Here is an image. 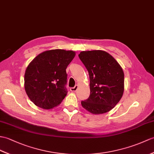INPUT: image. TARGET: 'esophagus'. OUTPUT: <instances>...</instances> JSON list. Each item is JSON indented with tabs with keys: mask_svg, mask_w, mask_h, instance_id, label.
<instances>
[{
	"mask_svg": "<svg viewBox=\"0 0 154 154\" xmlns=\"http://www.w3.org/2000/svg\"><path fill=\"white\" fill-rule=\"evenodd\" d=\"M78 85H75V86L74 87H72V88H70V91H71V92H75L77 90V88H78Z\"/></svg>",
	"mask_w": 154,
	"mask_h": 154,
	"instance_id": "34e87169",
	"label": "esophagus"
}]
</instances>
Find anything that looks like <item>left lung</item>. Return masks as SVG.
Listing matches in <instances>:
<instances>
[{"mask_svg":"<svg viewBox=\"0 0 154 154\" xmlns=\"http://www.w3.org/2000/svg\"><path fill=\"white\" fill-rule=\"evenodd\" d=\"M88 70L91 94L81 102L83 108L92 114L112 110L122 98L124 72L113 57L103 51H82L79 54Z\"/></svg>","mask_w":154,"mask_h":154,"instance_id":"1","label":"left lung"}]
</instances>
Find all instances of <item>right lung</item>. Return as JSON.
Instances as JSON below:
<instances>
[{"label":"right lung","mask_w":154,"mask_h":154,"mask_svg":"<svg viewBox=\"0 0 154 154\" xmlns=\"http://www.w3.org/2000/svg\"><path fill=\"white\" fill-rule=\"evenodd\" d=\"M75 52L54 49L39 54L29 64L24 87L35 105L51 109L60 105L67 94L66 68Z\"/></svg>","instance_id":"add662e5"}]
</instances>
